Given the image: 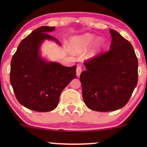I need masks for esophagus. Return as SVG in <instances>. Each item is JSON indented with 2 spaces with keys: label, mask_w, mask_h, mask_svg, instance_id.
I'll return each mask as SVG.
<instances>
[{
  "label": "esophagus",
  "mask_w": 147,
  "mask_h": 147,
  "mask_svg": "<svg viewBox=\"0 0 147 147\" xmlns=\"http://www.w3.org/2000/svg\"><path fill=\"white\" fill-rule=\"evenodd\" d=\"M82 71V68L80 65H77V69H76V73H77V77H79L80 75L81 72Z\"/></svg>",
  "instance_id": "1"
}]
</instances>
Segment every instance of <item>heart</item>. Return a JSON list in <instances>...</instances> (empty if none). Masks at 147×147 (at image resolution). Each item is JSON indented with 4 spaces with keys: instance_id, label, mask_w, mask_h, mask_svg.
<instances>
[{
    "instance_id": "1",
    "label": "heart",
    "mask_w": 147,
    "mask_h": 147,
    "mask_svg": "<svg viewBox=\"0 0 147 147\" xmlns=\"http://www.w3.org/2000/svg\"><path fill=\"white\" fill-rule=\"evenodd\" d=\"M95 36L93 35L90 34H86L82 35V36L75 37L72 39V45L74 51L76 52H80L86 50V49L90 46V45L92 43ZM104 46V41L101 38H98L96 40L91 48L90 52V55L93 56L95 55L97 52H99L102 50Z\"/></svg>"
}]
</instances>
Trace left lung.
I'll use <instances>...</instances> for the list:
<instances>
[{
    "instance_id": "8db88e82",
    "label": "left lung",
    "mask_w": 147,
    "mask_h": 147,
    "mask_svg": "<svg viewBox=\"0 0 147 147\" xmlns=\"http://www.w3.org/2000/svg\"><path fill=\"white\" fill-rule=\"evenodd\" d=\"M110 49L84 62L80 75L84 102L91 110L109 112L124 107L138 79V61L130 42L115 30Z\"/></svg>"
}]
</instances>
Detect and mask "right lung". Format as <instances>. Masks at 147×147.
I'll list each match as a JSON object with an SVG mask.
<instances>
[{
    "instance_id": "add662e5",
    "label": "right lung",
    "mask_w": 147,
    "mask_h": 147,
    "mask_svg": "<svg viewBox=\"0 0 147 147\" xmlns=\"http://www.w3.org/2000/svg\"><path fill=\"white\" fill-rule=\"evenodd\" d=\"M55 29L42 26L34 30L22 40L11 61L10 83L18 102L38 112L54 110L61 91L77 76V65L65 67L40 57L38 49L43 40L52 39L59 43L48 34Z\"/></svg>"
}]
</instances>
